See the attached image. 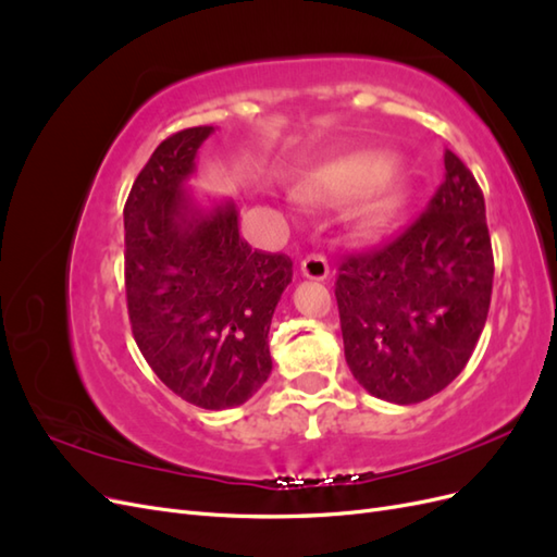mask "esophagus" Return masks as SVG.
Instances as JSON below:
<instances>
[{
	"mask_svg": "<svg viewBox=\"0 0 557 557\" xmlns=\"http://www.w3.org/2000/svg\"><path fill=\"white\" fill-rule=\"evenodd\" d=\"M301 274L313 281H323L330 274V264L323 252H309V256L301 260Z\"/></svg>",
	"mask_w": 557,
	"mask_h": 557,
	"instance_id": "esophagus-1",
	"label": "esophagus"
}]
</instances>
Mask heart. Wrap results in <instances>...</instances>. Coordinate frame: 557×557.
<instances>
[{"instance_id":"heart-1","label":"heart","mask_w":557,"mask_h":557,"mask_svg":"<svg viewBox=\"0 0 557 557\" xmlns=\"http://www.w3.org/2000/svg\"><path fill=\"white\" fill-rule=\"evenodd\" d=\"M387 162L379 156H356L332 164L330 170L318 178V185L327 193L339 197H356L367 193L374 183L383 178ZM404 205V190L395 181L381 183V188L364 201L360 211V223L367 232L385 230L395 221Z\"/></svg>"}]
</instances>
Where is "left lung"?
<instances>
[{"instance_id": "8db88e82", "label": "left lung", "mask_w": 557, "mask_h": 557, "mask_svg": "<svg viewBox=\"0 0 557 557\" xmlns=\"http://www.w3.org/2000/svg\"><path fill=\"white\" fill-rule=\"evenodd\" d=\"M444 183L387 244L348 252L334 295L352 376L374 397L423 401L458 376L483 332L493 295L485 201L446 148Z\"/></svg>"}]
</instances>
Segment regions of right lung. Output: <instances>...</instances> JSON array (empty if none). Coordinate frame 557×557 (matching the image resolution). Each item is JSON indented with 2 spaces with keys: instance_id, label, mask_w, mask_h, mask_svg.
<instances>
[{
  "instance_id": "1",
  "label": "right lung",
  "mask_w": 557,
  "mask_h": 557,
  "mask_svg": "<svg viewBox=\"0 0 557 557\" xmlns=\"http://www.w3.org/2000/svg\"><path fill=\"white\" fill-rule=\"evenodd\" d=\"M213 127L166 137L125 201V293L134 342L199 409L244 404L272 372L269 325L293 260L252 250L232 201L199 207L185 178Z\"/></svg>"
}]
</instances>
